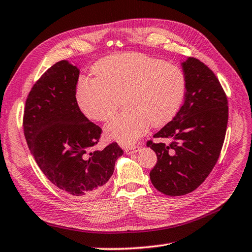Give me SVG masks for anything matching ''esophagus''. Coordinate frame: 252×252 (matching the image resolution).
Wrapping results in <instances>:
<instances>
[{
    "instance_id": "1",
    "label": "esophagus",
    "mask_w": 252,
    "mask_h": 252,
    "mask_svg": "<svg viewBox=\"0 0 252 252\" xmlns=\"http://www.w3.org/2000/svg\"><path fill=\"white\" fill-rule=\"evenodd\" d=\"M139 150V146H131V147H126L125 149L126 154V155H132V154H135Z\"/></svg>"
}]
</instances>
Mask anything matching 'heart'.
I'll use <instances>...</instances> for the list:
<instances>
[{
  "mask_svg": "<svg viewBox=\"0 0 252 252\" xmlns=\"http://www.w3.org/2000/svg\"><path fill=\"white\" fill-rule=\"evenodd\" d=\"M94 77H80L75 101L85 117L108 121L124 97L126 112L105 126V135L128 146L147 132L172 121L183 105L186 76L179 66L139 52L103 58L93 66Z\"/></svg>",
  "mask_w": 252,
  "mask_h": 252,
  "instance_id": "b5f03b06",
  "label": "heart"
}]
</instances>
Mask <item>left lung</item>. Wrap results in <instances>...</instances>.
<instances>
[{
    "label": "left lung",
    "mask_w": 252,
    "mask_h": 252,
    "mask_svg": "<svg viewBox=\"0 0 252 252\" xmlns=\"http://www.w3.org/2000/svg\"><path fill=\"white\" fill-rule=\"evenodd\" d=\"M181 65L187 81L185 103L154 135L159 142H147L158 157L151 183L169 196L188 194L207 178L218 161L229 119L225 92L212 69L195 58Z\"/></svg>",
    "instance_id": "obj_1"
}]
</instances>
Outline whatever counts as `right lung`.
Wrapping results in <instances>:
<instances>
[{"mask_svg": "<svg viewBox=\"0 0 252 252\" xmlns=\"http://www.w3.org/2000/svg\"><path fill=\"white\" fill-rule=\"evenodd\" d=\"M78 77L79 69L65 60L40 76L27 97L23 133L37 165L57 188L76 197H94L124 150L117 143L94 149L102 128L76 104Z\"/></svg>", "mask_w": 252, "mask_h": 252, "instance_id": "right-lung-1", "label": "right lung"}]
</instances>
